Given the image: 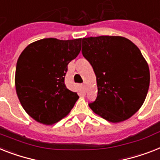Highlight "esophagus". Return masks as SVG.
Segmentation results:
<instances>
[{"label": "esophagus", "instance_id": "obj_1", "mask_svg": "<svg viewBox=\"0 0 160 160\" xmlns=\"http://www.w3.org/2000/svg\"><path fill=\"white\" fill-rule=\"evenodd\" d=\"M82 87H83V89H84V90H86V89H87V86H86V84H83V85H82Z\"/></svg>", "mask_w": 160, "mask_h": 160}]
</instances>
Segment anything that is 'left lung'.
Wrapping results in <instances>:
<instances>
[{
    "label": "left lung",
    "mask_w": 160,
    "mask_h": 160,
    "mask_svg": "<svg viewBox=\"0 0 160 160\" xmlns=\"http://www.w3.org/2000/svg\"><path fill=\"white\" fill-rule=\"evenodd\" d=\"M82 54L97 80V98L89 103L93 112L113 123L133 116L150 86V69L140 49L124 37L99 36L83 38Z\"/></svg>",
    "instance_id": "obj_1"
}]
</instances>
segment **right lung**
I'll list each match as a JSON object with an SVG mask.
<instances>
[{"label":"right lung","mask_w":160,"mask_h":160,"mask_svg":"<svg viewBox=\"0 0 160 160\" xmlns=\"http://www.w3.org/2000/svg\"><path fill=\"white\" fill-rule=\"evenodd\" d=\"M81 38L38 40L17 61L15 84L22 107L38 122L52 125L68 115L79 98L65 84L67 66L79 55Z\"/></svg>","instance_id":"right-lung-1"}]
</instances>
